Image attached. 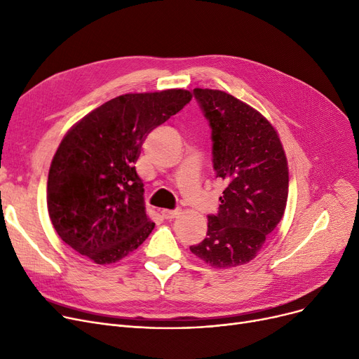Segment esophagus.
<instances>
[{
    "label": "esophagus",
    "mask_w": 359,
    "mask_h": 359,
    "mask_svg": "<svg viewBox=\"0 0 359 359\" xmlns=\"http://www.w3.org/2000/svg\"><path fill=\"white\" fill-rule=\"evenodd\" d=\"M161 215H163L165 219H173V218H176L177 215H180V210H163V211H161Z\"/></svg>",
    "instance_id": "esophagus-1"
}]
</instances>
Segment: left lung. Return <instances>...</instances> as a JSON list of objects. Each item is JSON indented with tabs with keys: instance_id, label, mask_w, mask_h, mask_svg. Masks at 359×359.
Here are the masks:
<instances>
[{
	"instance_id": "obj_1",
	"label": "left lung",
	"mask_w": 359,
	"mask_h": 359,
	"mask_svg": "<svg viewBox=\"0 0 359 359\" xmlns=\"http://www.w3.org/2000/svg\"><path fill=\"white\" fill-rule=\"evenodd\" d=\"M210 122L212 164L225 183L219 208L208 215L206 237L191 252L219 269L250 262L284 215L288 164L275 128L229 93L195 88Z\"/></svg>"
}]
</instances>
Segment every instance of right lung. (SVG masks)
<instances>
[{
	"label": "right lung",
	"mask_w": 359,
	"mask_h": 359,
	"mask_svg": "<svg viewBox=\"0 0 359 359\" xmlns=\"http://www.w3.org/2000/svg\"><path fill=\"white\" fill-rule=\"evenodd\" d=\"M191 100L182 88L123 94L68 130L48 176V211L62 241L97 265L141 246L156 225L135 170L141 145Z\"/></svg>",
	"instance_id": "1"
}]
</instances>
